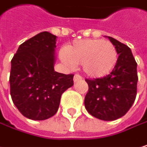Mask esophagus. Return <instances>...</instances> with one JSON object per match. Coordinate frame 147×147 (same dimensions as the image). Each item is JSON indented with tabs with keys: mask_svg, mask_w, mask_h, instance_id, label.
<instances>
[{
	"mask_svg": "<svg viewBox=\"0 0 147 147\" xmlns=\"http://www.w3.org/2000/svg\"><path fill=\"white\" fill-rule=\"evenodd\" d=\"M73 80H74V83H77V82H78V81L83 80V78L80 77V76H78V75H75V76H74V78H73Z\"/></svg>",
	"mask_w": 147,
	"mask_h": 147,
	"instance_id": "obj_1",
	"label": "esophagus"
}]
</instances>
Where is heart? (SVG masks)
Returning a JSON list of instances; mask_svg holds the SVG:
<instances>
[{
	"mask_svg": "<svg viewBox=\"0 0 147 147\" xmlns=\"http://www.w3.org/2000/svg\"><path fill=\"white\" fill-rule=\"evenodd\" d=\"M60 58L69 67L82 65L85 74L92 78L108 76L118 61L115 46L102 39H81L66 46L60 52Z\"/></svg>",
	"mask_w": 147,
	"mask_h": 147,
	"instance_id": "heart-1",
	"label": "heart"
}]
</instances>
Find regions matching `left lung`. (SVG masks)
Here are the masks:
<instances>
[{
  "instance_id": "8db88e82",
  "label": "left lung",
  "mask_w": 147,
  "mask_h": 147,
  "mask_svg": "<svg viewBox=\"0 0 147 147\" xmlns=\"http://www.w3.org/2000/svg\"><path fill=\"white\" fill-rule=\"evenodd\" d=\"M107 38L115 46L118 61L109 75L94 80L84 98L87 111L102 121H115L127 114L137 95V63L131 49L112 37Z\"/></svg>"
}]
</instances>
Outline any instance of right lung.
Returning a JSON list of instances; mask_svg holds the SVG:
<instances>
[{
  "mask_svg": "<svg viewBox=\"0 0 147 147\" xmlns=\"http://www.w3.org/2000/svg\"><path fill=\"white\" fill-rule=\"evenodd\" d=\"M56 39L42 32L21 44L11 60L12 100L25 117L33 121L53 116L62 94L74 84V75L54 70Z\"/></svg>",
  "mask_w": 147,
  "mask_h": 147,
  "instance_id": "add662e5",
  "label": "right lung"
}]
</instances>
